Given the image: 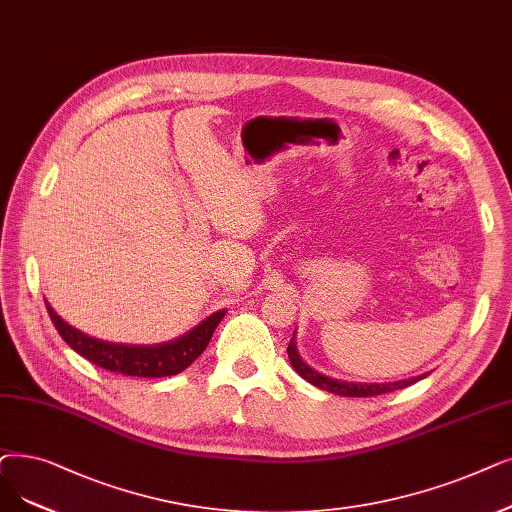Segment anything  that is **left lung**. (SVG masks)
I'll use <instances>...</instances> for the list:
<instances>
[{
    "label": "left lung",
    "mask_w": 512,
    "mask_h": 512,
    "mask_svg": "<svg viewBox=\"0 0 512 512\" xmlns=\"http://www.w3.org/2000/svg\"><path fill=\"white\" fill-rule=\"evenodd\" d=\"M288 360H291V366L297 370L299 376L307 383H311L318 389H324L328 393H335V395H345V397H374V395H383V393H391L397 389H404L410 387L412 383L425 379L427 374H420V376H412V379H404V381H393V383H347V381H337V379H330V376L320 374L318 370H314L311 366H307L301 355L297 353V343L295 339H291L288 343Z\"/></svg>",
    "instance_id": "left-lung-1"
}]
</instances>
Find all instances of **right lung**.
<instances>
[{"label": "right lung", "mask_w": 512, "mask_h": 512, "mask_svg": "<svg viewBox=\"0 0 512 512\" xmlns=\"http://www.w3.org/2000/svg\"><path fill=\"white\" fill-rule=\"evenodd\" d=\"M46 307L58 335L66 345L83 355L85 360H90L104 370L125 376H142V379L173 376L186 370L205 351L213 337V330L221 318L226 316V309H219L190 332H186V335L161 345H123L85 335V332L66 324L48 301Z\"/></svg>", "instance_id": "obj_1"}]
</instances>
